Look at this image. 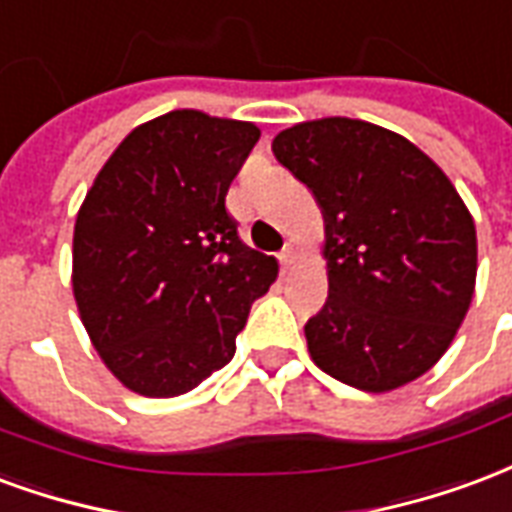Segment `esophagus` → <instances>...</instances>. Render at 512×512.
Listing matches in <instances>:
<instances>
[{"mask_svg":"<svg viewBox=\"0 0 512 512\" xmlns=\"http://www.w3.org/2000/svg\"><path fill=\"white\" fill-rule=\"evenodd\" d=\"M278 259H281L283 272H289V270H292V267H294V261H297V251H294L292 245H286V248H283L281 256H278Z\"/></svg>","mask_w":512,"mask_h":512,"instance_id":"esophagus-1","label":"esophagus"}]
</instances>
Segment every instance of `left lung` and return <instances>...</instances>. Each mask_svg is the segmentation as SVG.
<instances>
[{"instance_id": "8db88e82", "label": "left lung", "mask_w": 512, "mask_h": 512, "mask_svg": "<svg viewBox=\"0 0 512 512\" xmlns=\"http://www.w3.org/2000/svg\"><path fill=\"white\" fill-rule=\"evenodd\" d=\"M324 215L330 294L305 324L313 363L390 393L431 371L475 294L477 234L453 182L409 138L324 117L272 141Z\"/></svg>"}]
</instances>
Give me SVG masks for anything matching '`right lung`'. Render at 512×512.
<instances>
[{
	"label": "right lung",
	"instance_id": "1",
	"mask_svg": "<svg viewBox=\"0 0 512 512\" xmlns=\"http://www.w3.org/2000/svg\"><path fill=\"white\" fill-rule=\"evenodd\" d=\"M261 130L182 108L122 138L73 231V297L128 390L174 398L229 363L278 261L251 251L226 193Z\"/></svg>",
	"mask_w": 512,
	"mask_h": 512
}]
</instances>
